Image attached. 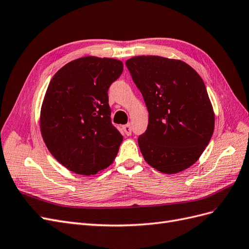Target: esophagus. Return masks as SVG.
<instances>
[{"label": "esophagus", "instance_id": "obj_1", "mask_svg": "<svg viewBox=\"0 0 249 249\" xmlns=\"http://www.w3.org/2000/svg\"><path fill=\"white\" fill-rule=\"evenodd\" d=\"M123 129V132L126 134V135H130L131 134V125L130 124H126L122 127Z\"/></svg>", "mask_w": 249, "mask_h": 249}]
</instances>
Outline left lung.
Instances as JSON below:
<instances>
[{
	"label": "left lung",
	"mask_w": 249,
	"mask_h": 249,
	"mask_svg": "<svg viewBox=\"0 0 249 249\" xmlns=\"http://www.w3.org/2000/svg\"><path fill=\"white\" fill-rule=\"evenodd\" d=\"M148 108L139 136L143 159L164 174L186 170L202 155L214 131V111L197 72L180 60L139 55L126 61Z\"/></svg>",
	"instance_id": "8db88e82"
}]
</instances>
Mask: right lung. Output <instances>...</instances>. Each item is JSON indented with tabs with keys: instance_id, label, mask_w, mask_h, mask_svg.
I'll use <instances>...</instances> for the list:
<instances>
[{
	"instance_id": "add662e5",
	"label": "right lung",
	"mask_w": 249,
	"mask_h": 249,
	"mask_svg": "<svg viewBox=\"0 0 249 249\" xmlns=\"http://www.w3.org/2000/svg\"><path fill=\"white\" fill-rule=\"evenodd\" d=\"M122 72L121 61L90 55L69 62L52 78L40 130L52 155L69 171L90 176L114 162L123 136L111 124L107 91Z\"/></svg>"
}]
</instances>
